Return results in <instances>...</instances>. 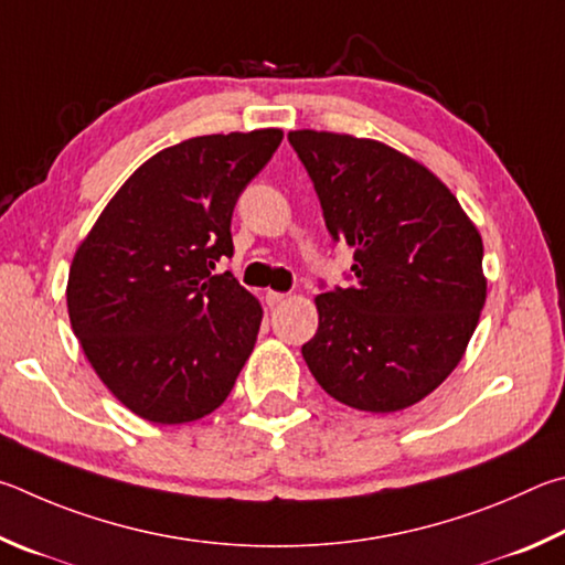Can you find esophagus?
<instances>
[{
  "instance_id": "obj_1",
  "label": "esophagus",
  "mask_w": 565,
  "mask_h": 565,
  "mask_svg": "<svg viewBox=\"0 0 565 565\" xmlns=\"http://www.w3.org/2000/svg\"><path fill=\"white\" fill-rule=\"evenodd\" d=\"M285 300H288V295H285V292H275V290L265 292V302L270 305V308H277V305H282Z\"/></svg>"
}]
</instances>
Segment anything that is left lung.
Returning a JSON list of instances; mask_svg holds the SVG:
<instances>
[{
    "instance_id": "obj_1",
    "label": "left lung",
    "mask_w": 565,
    "mask_h": 565,
    "mask_svg": "<svg viewBox=\"0 0 565 565\" xmlns=\"http://www.w3.org/2000/svg\"><path fill=\"white\" fill-rule=\"evenodd\" d=\"M332 241L354 250L350 288L315 298L302 358L320 387L362 412L427 397L467 352L487 302L477 225L429 168L372 138L290 131Z\"/></svg>"
}]
</instances>
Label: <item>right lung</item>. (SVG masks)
Wrapping results in <instances>:
<instances>
[{
  "label": "right lung",
  "instance_id": "1",
  "mask_svg": "<svg viewBox=\"0 0 565 565\" xmlns=\"http://www.w3.org/2000/svg\"><path fill=\"white\" fill-rule=\"evenodd\" d=\"M280 128L195 136L136 168L68 270L66 305L108 392L153 424L221 407L255 348L263 308L231 273V221Z\"/></svg>",
  "mask_w": 565,
  "mask_h": 565
}]
</instances>
